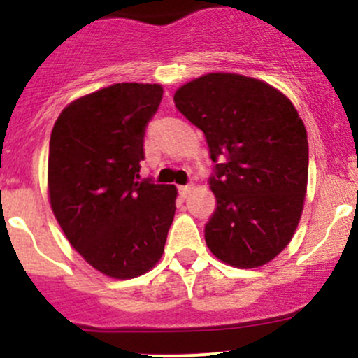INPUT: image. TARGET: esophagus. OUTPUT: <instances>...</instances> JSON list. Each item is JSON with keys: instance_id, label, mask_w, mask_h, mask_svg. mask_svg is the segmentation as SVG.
I'll return each mask as SVG.
<instances>
[{"instance_id": "1", "label": "esophagus", "mask_w": 358, "mask_h": 358, "mask_svg": "<svg viewBox=\"0 0 358 358\" xmlns=\"http://www.w3.org/2000/svg\"><path fill=\"white\" fill-rule=\"evenodd\" d=\"M192 189H194L192 185H182V187H178V192L182 197H187L190 192H192Z\"/></svg>"}]
</instances>
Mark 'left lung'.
<instances>
[{"label": "left lung", "instance_id": "left-lung-1", "mask_svg": "<svg viewBox=\"0 0 358 358\" xmlns=\"http://www.w3.org/2000/svg\"><path fill=\"white\" fill-rule=\"evenodd\" d=\"M173 100L215 162L209 251L237 268L265 265L289 244L305 202L308 140L298 110L265 81L230 72L201 76Z\"/></svg>", "mask_w": 358, "mask_h": 358}]
</instances>
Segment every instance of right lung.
Masks as SVG:
<instances>
[{
	"label": "right lung",
	"instance_id": "obj_1",
	"mask_svg": "<svg viewBox=\"0 0 358 358\" xmlns=\"http://www.w3.org/2000/svg\"><path fill=\"white\" fill-rule=\"evenodd\" d=\"M161 85L117 83L74 100L50 136L48 196L71 246L114 279L149 272L164 252L176 187L140 180Z\"/></svg>",
	"mask_w": 358,
	"mask_h": 358
}]
</instances>
